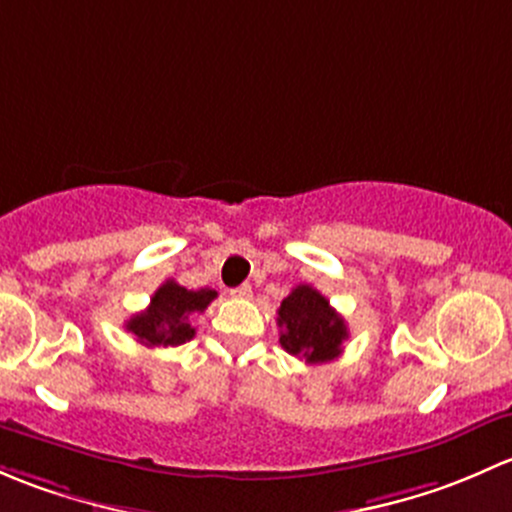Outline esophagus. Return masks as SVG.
<instances>
[{
	"label": "esophagus",
	"mask_w": 512,
	"mask_h": 512,
	"mask_svg": "<svg viewBox=\"0 0 512 512\" xmlns=\"http://www.w3.org/2000/svg\"><path fill=\"white\" fill-rule=\"evenodd\" d=\"M231 295H234V298H241V300H249L251 295H254V291H251L249 283H241L239 288H231Z\"/></svg>",
	"instance_id": "34e87169"
}]
</instances>
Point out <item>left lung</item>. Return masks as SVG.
I'll list each match as a JSON object with an SVG mask.
<instances>
[{
  "mask_svg": "<svg viewBox=\"0 0 512 512\" xmlns=\"http://www.w3.org/2000/svg\"><path fill=\"white\" fill-rule=\"evenodd\" d=\"M276 323L283 350L308 365L335 360L347 340L345 318L313 286H295L283 298Z\"/></svg>",
  "mask_w": 512,
  "mask_h": 512,
  "instance_id": "obj_1",
  "label": "left lung"
}]
</instances>
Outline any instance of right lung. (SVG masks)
<instances>
[{"mask_svg":"<svg viewBox=\"0 0 512 512\" xmlns=\"http://www.w3.org/2000/svg\"><path fill=\"white\" fill-rule=\"evenodd\" d=\"M217 298L212 288L187 291L177 281H165L150 298V305L125 323L135 340L147 347H175L194 337L192 315L204 313Z\"/></svg>","mask_w":512,"mask_h":512,"instance_id":"obj_1","label":"right lung"}]
</instances>
